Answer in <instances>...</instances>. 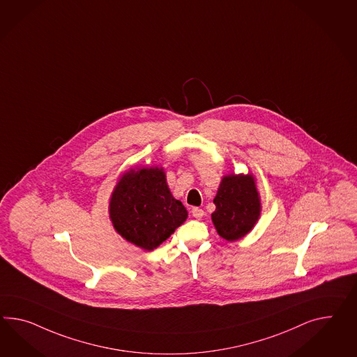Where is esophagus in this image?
Listing matches in <instances>:
<instances>
[{
  "instance_id": "esophagus-1",
  "label": "esophagus",
  "mask_w": 357,
  "mask_h": 357,
  "mask_svg": "<svg viewBox=\"0 0 357 357\" xmlns=\"http://www.w3.org/2000/svg\"><path fill=\"white\" fill-rule=\"evenodd\" d=\"M192 215L195 219H202L203 215H204V211L202 210V208H198V207H192Z\"/></svg>"
}]
</instances>
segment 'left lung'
<instances>
[{
    "label": "left lung",
    "instance_id": "obj_1",
    "mask_svg": "<svg viewBox=\"0 0 357 357\" xmlns=\"http://www.w3.org/2000/svg\"><path fill=\"white\" fill-rule=\"evenodd\" d=\"M211 219L220 237L234 242L248 234L261 213V201L252 174L222 176Z\"/></svg>",
    "mask_w": 357,
    "mask_h": 357
}]
</instances>
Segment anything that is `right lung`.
<instances>
[{"mask_svg": "<svg viewBox=\"0 0 357 357\" xmlns=\"http://www.w3.org/2000/svg\"><path fill=\"white\" fill-rule=\"evenodd\" d=\"M112 227L127 242L153 251L188 219L167 183L163 167H137L121 174L109 203Z\"/></svg>", "mask_w": 357, "mask_h": 357, "instance_id": "add662e5", "label": "right lung"}]
</instances>
